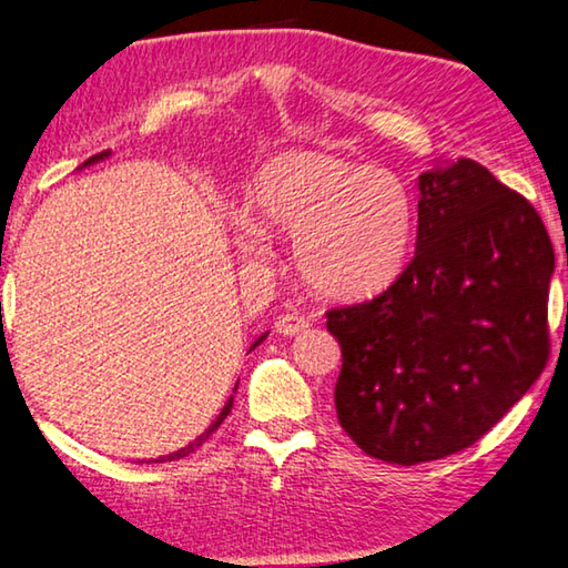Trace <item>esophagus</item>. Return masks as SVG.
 Returning a JSON list of instances; mask_svg holds the SVG:
<instances>
[{
    "instance_id": "esophagus-1",
    "label": "esophagus",
    "mask_w": 568,
    "mask_h": 568,
    "mask_svg": "<svg viewBox=\"0 0 568 568\" xmlns=\"http://www.w3.org/2000/svg\"><path fill=\"white\" fill-rule=\"evenodd\" d=\"M307 327H311V320L303 315H281L275 320V333H281L285 337L303 335Z\"/></svg>"
}]
</instances>
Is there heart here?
<instances>
[{
    "label": "heart",
    "mask_w": 568,
    "mask_h": 568,
    "mask_svg": "<svg viewBox=\"0 0 568 568\" xmlns=\"http://www.w3.org/2000/svg\"><path fill=\"white\" fill-rule=\"evenodd\" d=\"M417 233L415 199L397 173L317 149L283 151L248 185L233 219L243 263L267 261V241H295L303 281L329 301H363L405 273Z\"/></svg>",
    "instance_id": "heart-1"
}]
</instances>
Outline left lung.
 <instances>
[{
    "mask_svg": "<svg viewBox=\"0 0 568 568\" xmlns=\"http://www.w3.org/2000/svg\"><path fill=\"white\" fill-rule=\"evenodd\" d=\"M417 189L405 273L373 301L327 313L343 347L339 427L402 467L474 445L549 357L554 248L534 205L471 159L437 163Z\"/></svg>",
    "mask_w": 568,
    "mask_h": 568,
    "instance_id": "1",
    "label": "left lung"
}]
</instances>
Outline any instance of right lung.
<instances>
[{
  "label": "right lung",
  "instance_id": "1",
  "mask_svg": "<svg viewBox=\"0 0 568 568\" xmlns=\"http://www.w3.org/2000/svg\"><path fill=\"white\" fill-rule=\"evenodd\" d=\"M109 156H111V151H104V153H97V156H91V159H87L84 163H81V166H79V169H87V166H91V163H99V161H104V159H109ZM265 337H267V333H263L261 337H257V339H255V343L251 345V349H255L257 345H261ZM235 389H239V385H235ZM235 389H233V392H235ZM231 407H233V395H231V397H229V402H225V405H223V409H221V415L213 419V425H211L209 429H205L201 437H195V439L191 442V445H189V447H183V449H179V452H171V455H166V457H156V459H149V464H153V462H176V459H183V457H189V455H191V452H195V449H199V447L203 445V442H205V439H209V437L213 435V432L221 427V422H223L225 417H229V415H231Z\"/></svg>",
  "mask_w": 568,
  "mask_h": 568
}]
</instances>
